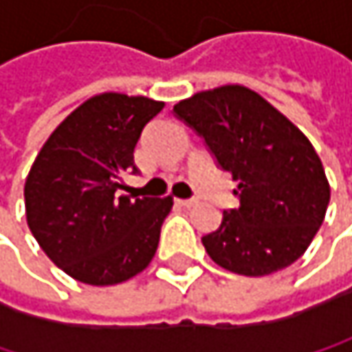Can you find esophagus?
Here are the masks:
<instances>
[{"label": "esophagus", "instance_id": "obj_1", "mask_svg": "<svg viewBox=\"0 0 352 352\" xmlns=\"http://www.w3.org/2000/svg\"><path fill=\"white\" fill-rule=\"evenodd\" d=\"M179 206H183V208H191V206H195V199H175Z\"/></svg>", "mask_w": 352, "mask_h": 352}]
</instances>
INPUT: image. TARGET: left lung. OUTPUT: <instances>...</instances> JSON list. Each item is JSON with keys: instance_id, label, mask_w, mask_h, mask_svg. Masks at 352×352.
<instances>
[{"instance_id": "left-lung-1", "label": "left lung", "mask_w": 352, "mask_h": 352, "mask_svg": "<svg viewBox=\"0 0 352 352\" xmlns=\"http://www.w3.org/2000/svg\"><path fill=\"white\" fill-rule=\"evenodd\" d=\"M239 181L236 210L201 243L230 273L271 275L296 263L324 222L330 185L308 136L245 85L197 91L173 107Z\"/></svg>"}]
</instances>
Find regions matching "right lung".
<instances>
[{
    "instance_id": "add662e5",
    "label": "right lung",
    "mask_w": 352,
    "mask_h": 352,
    "mask_svg": "<svg viewBox=\"0 0 352 352\" xmlns=\"http://www.w3.org/2000/svg\"><path fill=\"white\" fill-rule=\"evenodd\" d=\"M165 102L104 91L75 107L48 136L26 177V222L46 256L87 285L144 271L173 197L116 195L136 173L134 146Z\"/></svg>"
}]
</instances>
